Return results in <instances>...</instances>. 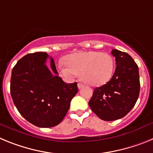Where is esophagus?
<instances>
[{"label":"esophagus","mask_w":153,"mask_h":153,"mask_svg":"<svg viewBox=\"0 0 153 153\" xmlns=\"http://www.w3.org/2000/svg\"><path fill=\"white\" fill-rule=\"evenodd\" d=\"M83 86H84V85H83V83H77V86H78V88H79V89L83 88Z\"/></svg>","instance_id":"esophagus-1"}]
</instances>
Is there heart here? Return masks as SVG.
I'll use <instances>...</instances> for the list:
<instances>
[{"instance_id": "b5f03b06", "label": "heart", "mask_w": 153, "mask_h": 153, "mask_svg": "<svg viewBox=\"0 0 153 153\" xmlns=\"http://www.w3.org/2000/svg\"><path fill=\"white\" fill-rule=\"evenodd\" d=\"M60 62L58 69L64 77L79 75L80 79L91 86H101L110 80L115 64L112 56L98 51H81L67 55Z\"/></svg>"}]
</instances>
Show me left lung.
I'll list each match as a JSON object with an SVG mask.
<instances>
[{
	"instance_id": "left-lung-1",
	"label": "left lung",
	"mask_w": 153,
	"mask_h": 153,
	"mask_svg": "<svg viewBox=\"0 0 153 153\" xmlns=\"http://www.w3.org/2000/svg\"><path fill=\"white\" fill-rule=\"evenodd\" d=\"M116 57V70L110 80L94 89L89 102L92 111L105 121L124 117L135 106L140 95L139 67L125 52L112 50Z\"/></svg>"
}]
</instances>
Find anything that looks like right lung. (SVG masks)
Instances as JSON below:
<instances>
[{"label":"right lung","mask_w":153,"mask_h":153,"mask_svg":"<svg viewBox=\"0 0 153 153\" xmlns=\"http://www.w3.org/2000/svg\"><path fill=\"white\" fill-rule=\"evenodd\" d=\"M46 52L24 56L12 70L10 94L19 113L28 122L41 128L62 122L77 93V83H66L59 76L54 60L46 65Z\"/></svg>","instance_id":"add662e5"}]
</instances>
